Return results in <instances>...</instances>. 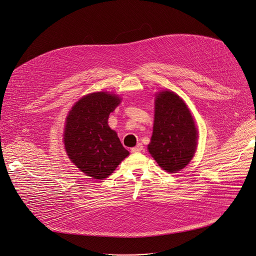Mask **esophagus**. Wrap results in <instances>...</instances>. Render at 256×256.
<instances>
[{
    "label": "esophagus",
    "mask_w": 256,
    "mask_h": 256,
    "mask_svg": "<svg viewBox=\"0 0 256 256\" xmlns=\"http://www.w3.org/2000/svg\"><path fill=\"white\" fill-rule=\"evenodd\" d=\"M142 149H143V146H142V144H141V143H138V144H137L135 147L131 148V152H133V153H136V152H140Z\"/></svg>",
    "instance_id": "esophagus-1"
}]
</instances>
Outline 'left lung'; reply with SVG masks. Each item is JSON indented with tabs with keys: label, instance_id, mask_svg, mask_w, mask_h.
<instances>
[{
	"label": "left lung",
	"instance_id": "8db88e82",
	"mask_svg": "<svg viewBox=\"0 0 256 256\" xmlns=\"http://www.w3.org/2000/svg\"><path fill=\"white\" fill-rule=\"evenodd\" d=\"M196 138V128L184 102L172 92H160L148 144V151L158 166L170 174L186 168L194 156Z\"/></svg>",
	"mask_w": 256,
	"mask_h": 256
}]
</instances>
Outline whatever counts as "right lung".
Returning a JSON list of instances; mask_svg holds the SVG:
<instances>
[{
	"label": "right lung",
	"instance_id": "1",
	"mask_svg": "<svg viewBox=\"0 0 256 256\" xmlns=\"http://www.w3.org/2000/svg\"><path fill=\"white\" fill-rule=\"evenodd\" d=\"M120 98L105 92L82 98L70 111L64 130V146L70 160L96 180L108 178L129 156L117 133L108 125L110 113Z\"/></svg>",
	"mask_w": 256,
	"mask_h": 256
}]
</instances>
